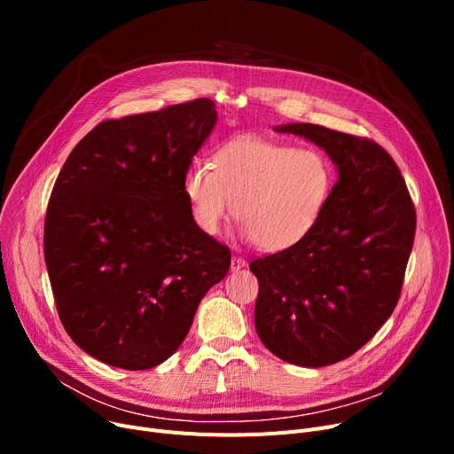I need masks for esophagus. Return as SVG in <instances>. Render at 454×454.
I'll list each match as a JSON object with an SVG mask.
<instances>
[{
  "label": "esophagus",
  "instance_id": "esophagus-1",
  "mask_svg": "<svg viewBox=\"0 0 454 454\" xmlns=\"http://www.w3.org/2000/svg\"><path fill=\"white\" fill-rule=\"evenodd\" d=\"M243 267H247V261H245V257L233 255V257H231V270H233V272H235V270H241Z\"/></svg>",
  "mask_w": 454,
  "mask_h": 454
}]
</instances>
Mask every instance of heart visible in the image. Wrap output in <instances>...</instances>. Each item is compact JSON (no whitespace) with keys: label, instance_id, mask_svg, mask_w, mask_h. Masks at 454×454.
Listing matches in <instances>:
<instances>
[{"label":"heart","instance_id":"heart-1","mask_svg":"<svg viewBox=\"0 0 454 454\" xmlns=\"http://www.w3.org/2000/svg\"><path fill=\"white\" fill-rule=\"evenodd\" d=\"M335 185V169L317 149H296L255 136L224 141L206 161L184 175L191 217L217 235L231 204L243 237L265 252L300 245L320 223Z\"/></svg>","mask_w":454,"mask_h":454}]
</instances>
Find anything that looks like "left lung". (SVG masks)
<instances>
[{"mask_svg": "<svg viewBox=\"0 0 454 454\" xmlns=\"http://www.w3.org/2000/svg\"><path fill=\"white\" fill-rule=\"evenodd\" d=\"M276 130L317 143L339 180L300 245L250 263L259 281L255 331L279 359L320 368L359 351L394 313L416 207L399 167L373 139L311 123Z\"/></svg>", "mask_w": 454, "mask_h": 454, "instance_id": "left-lung-1", "label": "left lung"}]
</instances>
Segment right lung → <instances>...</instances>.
Masks as SVG:
<instances>
[{
	"instance_id": "add662e5",
	"label": "right lung",
	"mask_w": 454,
	"mask_h": 454,
	"mask_svg": "<svg viewBox=\"0 0 454 454\" xmlns=\"http://www.w3.org/2000/svg\"><path fill=\"white\" fill-rule=\"evenodd\" d=\"M217 121L211 99L106 119L67 156L45 211L60 322L93 359L149 370L178 349L230 248L191 217L184 175Z\"/></svg>"
}]
</instances>
